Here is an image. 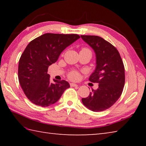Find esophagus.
<instances>
[{
    "label": "esophagus",
    "mask_w": 146,
    "mask_h": 146,
    "mask_svg": "<svg viewBox=\"0 0 146 146\" xmlns=\"http://www.w3.org/2000/svg\"><path fill=\"white\" fill-rule=\"evenodd\" d=\"M70 86L71 87H78V85L76 84H74V83H70Z\"/></svg>",
    "instance_id": "esophagus-1"
}]
</instances>
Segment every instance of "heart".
<instances>
[{
	"instance_id": "b5f03b06",
	"label": "heart",
	"mask_w": 146,
	"mask_h": 146,
	"mask_svg": "<svg viewBox=\"0 0 146 146\" xmlns=\"http://www.w3.org/2000/svg\"><path fill=\"white\" fill-rule=\"evenodd\" d=\"M82 49H84V50H88L90 51V49L88 48H83ZM68 77L72 80H78L79 78H80V75H79L78 71H71V72H70V73L68 74Z\"/></svg>"
}]
</instances>
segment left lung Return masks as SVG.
Here are the masks:
<instances>
[{"label": "left lung", "instance_id": "8db88e82", "mask_svg": "<svg viewBox=\"0 0 146 146\" xmlns=\"http://www.w3.org/2000/svg\"><path fill=\"white\" fill-rule=\"evenodd\" d=\"M96 54V68L90 76V82L98 83L97 90H92L83 104L95 112L102 111L114 104L122 95L125 84L123 61L117 48L102 37L81 35Z\"/></svg>", "mask_w": 146, "mask_h": 146}]
</instances>
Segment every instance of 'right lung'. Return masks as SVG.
Instances as JSON below:
<instances>
[{
    "label": "right lung",
    "mask_w": 146,
    "mask_h": 146,
    "mask_svg": "<svg viewBox=\"0 0 146 146\" xmlns=\"http://www.w3.org/2000/svg\"><path fill=\"white\" fill-rule=\"evenodd\" d=\"M80 37L76 34L45 33L26 46L19 60L18 75L24 94L32 103L48 107L70 87L64 80L53 79L55 83H51L48 70L64 49Z\"/></svg>",
    "instance_id": "right-lung-1"
}]
</instances>
